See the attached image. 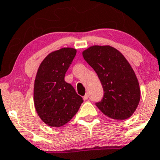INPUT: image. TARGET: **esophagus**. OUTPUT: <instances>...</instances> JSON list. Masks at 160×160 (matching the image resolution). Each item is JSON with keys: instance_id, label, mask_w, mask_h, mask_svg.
I'll use <instances>...</instances> for the list:
<instances>
[{"instance_id": "obj_1", "label": "esophagus", "mask_w": 160, "mask_h": 160, "mask_svg": "<svg viewBox=\"0 0 160 160\" xmlns=\"http://www.w3.org/2000/svg\"><path fill=\"white\" fill-rule=\"evenodd\" d=\"M83 98H84V100H88V93L85 94V96L83 97Z\"/></svg>"}]
</instances>
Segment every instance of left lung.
I'll list each match as a JSON object with an SVG mask.
<instances>
[{
	"label": "left lung",
	"mask_w": 160,
	"mask_h": 160,
	"mask_svg": "<svg viewBox=\"0 0 160 160\" xmlns=\"http://www.w3.org/2000/svg\"><path fill=\"white\" fill-rule=\"evenodd\" d=\"M82 55L97 73L104 90L102 99L95 103L100 111L113 119L132 116L140 101V88L124 55L109 45L91 46Z\"/></svg>",
	"instance_id": "obj_1"
}]
</instances>
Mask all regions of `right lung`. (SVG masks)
<instances>
[{
	"mask_svg": "<svg viewBox=\"0 0 160 160\" xmlns=\"http://www.w3.org/2000/svg\"><path fill=\"white\" fill-rule=\"evenodd\" d=\"M76 52L72 48H63L51 52L38 69L34 86V107L41 119L52 127L68 122L83 102L72 85L64 79Z\"/></svg>",
	"mask_w": 160,
	"mask_h": 160,
	"instance_id": "add662e5",
	"label": "right lung"
}]
</instances>
